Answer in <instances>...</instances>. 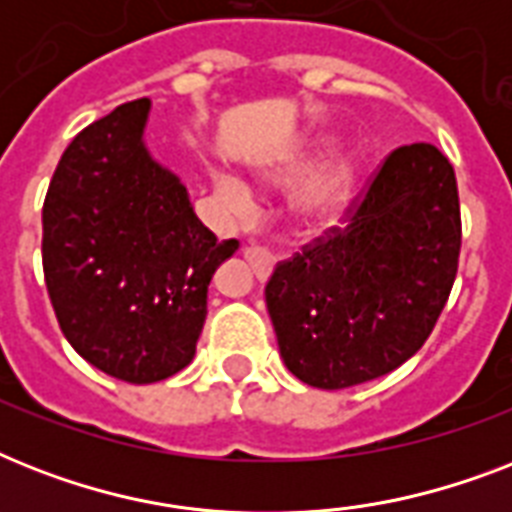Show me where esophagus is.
Instances as JSON below:
<instances>
[{
  "label": "esophagus",
  "instance_id": "1",
  "mask_svg": "<svg viewBox=\"0 0 512 512\" xmlns=\"http://www.w3.org/2000/svg\"><path fill=\"white\" fill-rule=\"evenodd\" d=\"M244 252V260H247L249 265H252V271H255V276L260 281H265L268 276H271L273 271V263H276V257L268 252L265 247H244L241 249Z\"/></svg>",
  "mask_w": 512,
  "mask_h": 512
}]
</instances>
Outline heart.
Masks as SVG:
<instances>
[{"instance_id":"b5f03b06","label":"heart","mask_w":512,"mask_h":512,"mask_svg":"<svg viewBox=\"0 0 512 512\" xmlns=\"http://www.w3.org/2000/svg\"><path fill=\"white\" fill-rule=\"evenodd\" d=\"M276 183L300 185L295 193L297 220L311 231H321V228L337 223L342 212L350 207V201L356 196L358 170L348 159L327 164V151H319V154L305 156L300 162L284 167L276 175ZM217 191L236 207H244L249 201L247 188L236 177H217Z\"/></svg>"}]
</instances>
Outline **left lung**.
<instances>
[{
	"mask_svg": "<svg viewBox=\"0 0 512 512\" xmlns=\"http://www.w3.org/2000/svg\"><path fill=\"white\" fill-rule=\"evenodd\" d=\"M460 247L449 159L430 143L390 151L345 223L281 260L265 284L289 372L340 390L404 364L444 311Z\"/></svg>",
	"mask_w": 512,
	"mask_h": 512,
	"instance_id": "8db88e82",
	"label": "left lung"
}]
</instances>
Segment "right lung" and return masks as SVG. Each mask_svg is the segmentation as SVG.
<instances>
[{"label":"right lung","mask_w":512,"mask_h":512,"mask_svg":"<svg viewBox=\"0 0 512 512\" xmlns=\"http://www.w3.org/2000/svg\"><path fill=\"white\" fill-rule=\"evenodd\" d=\"M151 100L122 103L63 151L42 209L47 295L66 340L132 385L191 364L207 289L239 241L193 212L185 185L143 146Z\"/></svg>","instance_id":"right-lung-1"}]
</instances>
